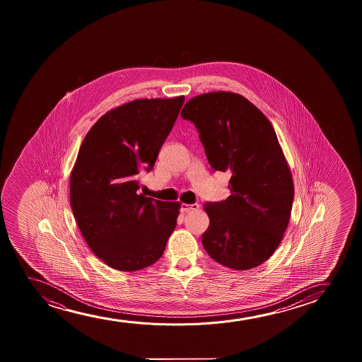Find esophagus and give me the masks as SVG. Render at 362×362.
<instances>
[{
	"label": "esophagus",
	"mask_w": 362,
	"mask_h": 362,
	"mask_svg": "<svg viewBox=\"0 0 362 362\" xmlns=\"http://www.w3.org/2000/svg\"><path fill=\"white\" fill-rule=\"evenodd\" d=\"M197 209H199L198 204H182L180 205V211L182 213H189V211L197 210Z\"/></svg>",
	"instance_id": "esophagus-1"
}]
</instances>
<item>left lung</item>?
Segmentation results:
<instances>
[{"label":"left lung","mask_w":362,"mask_h":362,"mask_svg":"<svg viewBox=\"0 0 362 362\" xmlns=\"http://www.w3.org/2000/svg\"><path fill=\"white\" fill-rule=\"evenodd\" d=\"M180 116L195 124L213 172L231 173V195L204 205L210 218L204 248L226 267H256L282 241L294 199L272 124L248 100L226 91L195 96Z\"/></svg>","instance_id":"left-lung-1"}]
</instances>
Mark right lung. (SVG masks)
I'll return each mask as SVG.
<instances>
[{
	"label": "right lung",
	"mask_w": 362,
	"mask_h": 362,
	"mask_svg": "<svg viewBox=\"0 0 362 362\" xmlns=\"http://www.w3.org/2000/svg\"><path fill=\"white\" fill-rule=\"evenodd\" d=\"M184 96L141 99L111 110L91 127L70 177V205L91 251L134 272L157 262L177 226L179 203L139 194L173 129Z\"/></svg>",
	"instance_id": "right-lung-1"
}]
</instances>
